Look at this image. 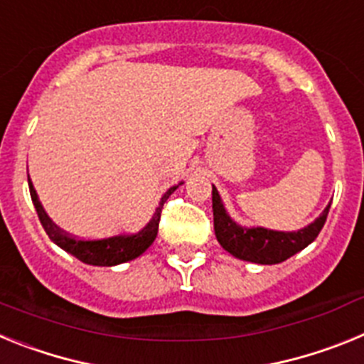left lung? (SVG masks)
I'll return each instance as SVG.
<instances>
[{
    "label": "left lung",
    "instance_id": "8db88e82",
    "mask_svg": "<svg viewBox=\"0 0 364 364\" xmlns=\"http://www.w3.org/2000/svg\"><path fill=\"white\" fill-rule=\"evenodd\" d=\"M215 237L228 253L255 264H279L314 242L326 222L330 204L311 224L297 231H277L268 228L240 226L228 215L224 202L213 186Z\"/></svg>",
    "mask_w": 364,
    "mask_h": 364
}]
</instances>
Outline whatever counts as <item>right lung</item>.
I'll return each mask as SVG.
<instances>
[{"label":"right lung","mask_w":364,"mask_h":364,"mask_svg":"<svg viewBox=\"0 0 364 364\" xmlns=\"http://www.w3.org/2000/svg\"><path fill=\"white\" fill-rule=\"evenodd\" d=\"M184 182H180L178 186H182ZM178 186H173V188L167 189L162 195L159 202V208L154 210L153 217L147 222L146 226L142 228L136 233H122L114 235V237H107V239H96V240H83V239H74L70 235L63 233L60 228L50 220V217L45 213L43 205H41L40 198H38V193L32 186V182L28 180V189H31V198L32 204L36 208V213L40 217L41 226L47 231L49 239L53 240L56 246H60L62 250H65L67 253L74 255L78 260L85 262V264L91 266H117L122 262H127V260H133L136 257L142 255L147 247L154 242L156 239V233H159V222H160V213H162L164 202L169 198L173 191H175Z\"/></svg>","instance_id":"1"}]
</instances>
